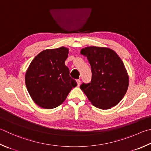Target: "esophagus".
<instances>
[{
	"label": "esophagus",
	"mask_w": 151,
	"mask_h": 151,
	"mask_svg": "<svg viewBox=\"0 0 151 151\" xmlns=\"http://www.w3.org/2000/svg\"><path fill=\"white\" fill-rule=\"evenodd\" d=\"M76 82H77V85H78V86H80V84H81V80H77L76 81Z\"/></svg>",
	"instance_id": "esophagus-1"
}]
</instances>
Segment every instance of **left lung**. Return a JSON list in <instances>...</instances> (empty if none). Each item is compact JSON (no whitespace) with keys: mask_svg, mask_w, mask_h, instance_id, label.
I'll return each instance as SVG.
<instances>
[{"mask_svg":"<svg viewBox=\"0 0 151 151\" xmlns=\"http://www.w3.org/2000/svg\"><path fill=\"white\" fill-rule=\"evenodd\" d=\"M81 54L86 56L91 66L92 80L83 83L81 89L96 108L109 109L116 106L124 96L129 77L123 63L111 49L88 47Z\"/></svg>","mask_w":151,"mask_h":151,"instance_id":"8db88e82","label":"left lung"}]
</instances>
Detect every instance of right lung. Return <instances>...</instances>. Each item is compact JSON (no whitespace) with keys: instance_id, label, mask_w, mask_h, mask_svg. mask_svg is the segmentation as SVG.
<instances>
[{"instance_id":"obj_1","label":"right lung","mask_w":151,"mask_h":151,"mask_svg":"<svg viewBox=\"0 0 151 151\" xmlns=\"http://www.w3.org/2000/svg\"><path fill=\"white\" fill-rule=\"evenodd\" d=\"M68 49H46L33 59L26 71V85L34 102L41 108H55L64 102L77 83L65 65Z\"/></svg>"}]
</instances>
